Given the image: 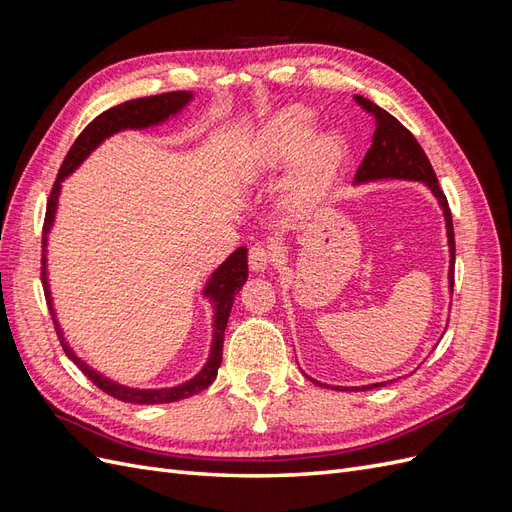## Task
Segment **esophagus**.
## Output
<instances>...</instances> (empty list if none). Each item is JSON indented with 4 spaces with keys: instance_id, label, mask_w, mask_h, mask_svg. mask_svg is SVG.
Masks as SVG:
<instances>
[{
    "instance_id": "esophagus-1",
    "label": "esophagus",
    "mask_w": 512,
    "mask_h": 512,
    "mask_svg": "<svg viewBox=\"0 0 512 512\" xmlns=\"http://www.w3.org/2000/svg\"><path fill=\"white\" fill-rule=\"evenodd\" d=\"M273 262V254L271 250H267L265 245H252L250 247V256H247V265L254 273H262L267 271L269 265Z\"/></svg>"
}]
</instances>
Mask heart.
Wrapping results in <instances>:
<instances>
[{
    "label": "heart",
    "mask_w": 512,
    "mask_h": 512,
    "mask_svg": "<svg viewBox=\"0 0 512 512\" xmlns=\"http://www.w3.org/2000/svg\"><path fill=\"white\" fill-rule=\"evenodd\" d=\"M314 126L316 117L309 108H284L256 134L245 162V175L254 179L297 160L288 190L301 203L312 200L344 156V138L337 132H322L312 138Z\"/></svg>",
    "instance_id": "b5f03b06"
}]
</instances>
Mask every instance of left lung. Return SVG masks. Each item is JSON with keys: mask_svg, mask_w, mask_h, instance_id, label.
Masks as SVG:
<instances>
[{"mask_svg": "<svg viewBox=\"0 0 512 512\" xmlns=\"http://www.w3.org/2000/svg\"><path fill=\"white\" fill-rule=\"evenodd\" d=\"M354 100L359 102L365 111L374 115V119H376V132H374V138H371L369 151L365 153L359 170H356L354 185L380 181V179L423 181L427 185L431 194L438 198V205L444 211L448 254H451V262H448V288H451V292H453V284H455L453 218H451V209H448V203H446V196L438 185L436 173H433V168H431V162L427 160L423 147L416 143L412 132L401 126V123L391 113H386L384 108H380L378 104H374L363 96H354ZM309 380L318 386H327V389H333V391H369V389H378V386L386 384V382H376V384H365V386H329V384H322L314 378H309Z\"/></svg>", "mask_w": 512, "mask_h": 512, "instance_id": "8db88e82", "label": "left lung"}]
</instances>
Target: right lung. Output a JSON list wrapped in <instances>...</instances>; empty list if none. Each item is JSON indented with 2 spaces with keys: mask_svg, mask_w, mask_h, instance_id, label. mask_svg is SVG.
Returning a JSON list of instances; mask_svg holds the SVG:
<instances>
[{
  "mask_svg": "<svg viewBox=\"0 0 512 512\" xmlns=\"http://www.w3.org/2000/svg\"><path fill=\"white\" fill-rule=\"evenodd\" d=\"M192 98H194L192 91H168V94H160V96H149V98L123 102L119 106L108 108V111H104L102 115H98L70 147L64 164H61V168H59L57 181L51 190L49 205H46L44 235H42V286H44V294H46V303H49L51 316L55 322V331H57L59 342H61V346H64V352L68 354V359L76 367H79L83 374L98 386V389H102L106 395H111L119 401H126V404H143V406L170 404V401H179V399L192 397L200 391H205L207 386L215 380V376H218V367L222 363L224 331L228 324L230 309H232V303H235V294L247 282V247H239V250L232 252L222 262V265L211 273V277L203 288V297H207L213 305V339H211L209 359L203 365V369H200L194 378L185 380L177 386H168V389H134V386L119 384L111 378L102 376L100 371H96L94 367H89L83 359H79V356H76L74 350L70 348V344L66 342L64 331H61V327H59L55 307H53L49 273H46V245H49V232L55 224L61 183H64V179L70 177L74 170L87 160L89 153L98 149L108 136H113L117 132L145 130L151 126H160V123H164L166 119L179 115Z\"/></svg>",
  "mask_w": 512,
  "mask_h": 512,
  "instance_id": "obj_1",
  "label": "right lung"
}]
</instances>
